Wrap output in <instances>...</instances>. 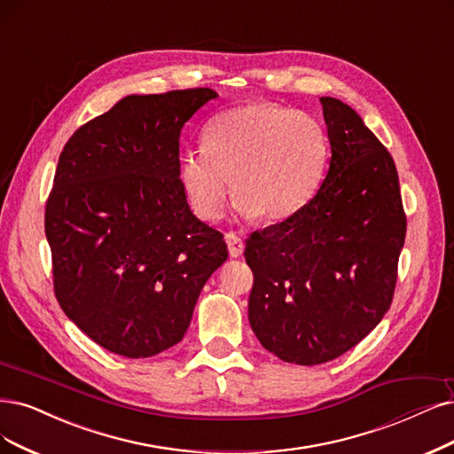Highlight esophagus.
<instances>
[{"label": "esophagus", "mask_w": 454, "mask_h": 454, "mask_svg": "<svg viewBox=\"0 0 454 454\" xmlns=\"http://www.w3.org/2000/svg\"><path fill=\"white\" fill-rule=\"evenodd\" d=\"M226 245H228V250H230V256L231 258H239L243 254V239L239 236H236V233H226Z\"/></svg>", "instance_id": "1"}]
</instances>
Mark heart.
<instances>
[{
	"mask_svg": "<svg viewBox=\"0 0 454 454\" xmlns=\"http://www.w3.org/2000/svg\"><path fill=\"white\" fill-rule=\"evenodd\" d=\"M325 137L310 115L273 103H248L215 115L204 147L179 159V181L192 211L221 218L230 179L243 216L277 223L305 204L320 174Z\"/></svg>",
	"mask_w": 454,
	"mask_h": 454,
	"instance_id": "obj_1",
	"label": "heart"
}]
</instances>
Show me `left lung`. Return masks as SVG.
<instances>
[{"label": "left lung", "mask_w": 454, "mask_h": 454, "mask_svg": "<svg viewBox=\"0 0 454 454\" xmlns=\"http://www.w3.org/2000/svg\"><path fill=\"white\" fill-rule=\"evenodd\" d=\"M320 103L331 144L320 191L245 247L250 327L278 359L307 366L340 357L381 322L406 238L389 151L354 108Z\"/></svg>", "instance_id": "obj_1"}]
</instances>
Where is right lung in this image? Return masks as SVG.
I'll list each match as a JSON object with an SVG mask.
<instances>
[{
	"instance_id": "add662e5",
	"label": "right lung",
	"mask_w": 454,
	"mask_h": 454,
	"mask_svg": "<svg viewBox=\"0 0 454 454\" xmlns=\"http://www.w3.org/2000/svg\"><path fill=\"white\" fill-rule=\"evenodd\" d=\"M216 97L127 95L61 151L44 213L54 290L69 320L112 354L142 359L177 344L228 258L177 174L183 125Z\"/></svg>"
}]
</instances>
